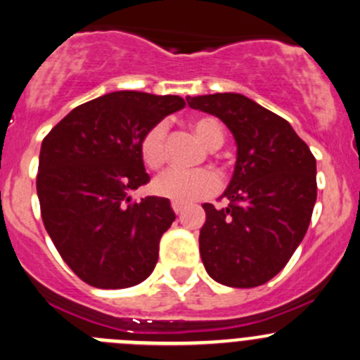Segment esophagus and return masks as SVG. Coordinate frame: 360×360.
Listing matches in <instances>:
<instances>
[{
	"mask_svg": "<svg viewBox=\"0 0 360 360\" xmlns=\"http://www.w3.org/2000/svg\"><path fill=\"white\" fill-rule=\"evenodd\" d=\"M170 207H172V210L176 212L177 215H179L181 212H183V209H184V205H183V203H176V202H172V205H170Z\"/></svg>",
	"mask_w": 360,
	"mask_h": 360,
	"instance_id": "1",
	"label": "esophagus"
}]
</instances>
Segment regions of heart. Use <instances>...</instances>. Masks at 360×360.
I'll return each mask as SVG.
<instances>
[{"label": "heart", "instance_id": "b5f03b06", "mask_svg": "<svg viewBox=\"0 0 360 360\" xmlns=\"http://www.w3.org/2000/svg\"><path fill=\"white\" fill-rule=\"evenodd\" d=\"M193 131L209 148H219L224 141V131L214 117H198L193 120ZM167 124L157 122L143 134L139 141V153L150 170L164 167L167 160ZM221 177L212 169L181 170L169 169L153 183L157 195L176 203H193L217 193Z\"/></svg>", "mask_w": 360, "mask_h": 360}]
</instances>
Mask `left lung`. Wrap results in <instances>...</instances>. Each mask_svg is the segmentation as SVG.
<instances>
[{
	"label": "left lung",
	"mask_w": 360,
	"mask_h": 360,
	"mask_svg": "<svg viewBox=\"0 0 360 360\" xmlns=\"http://www.w3.org/2000/svg\"><path fill=\"white\" fill-rule=\"evenodd\" d=\"M186 100L191 108L219 117L238 145L233 179L221 196L229 205L203 203V266L221 285H264L288 264L307 233L317 198L316 158L288 120L243 94Z\"/></svg>",
	"instance_id": "8db88e82"
}]
</instances>
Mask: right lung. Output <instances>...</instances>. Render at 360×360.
<instances>
[{
    "label": "right lung",
    "mask_w": 360,
    "mask_h": 360,
    "mask_svg": "<svg viewBox=\"0 0 360 360\" xmlns=\"http://www.w3.org/2000/svg\"><path fill=\"white\" fill-rule=\"evenodd\" d=\"M184 105L172 94L115 91L75 107L43 139L36 188L44 228L94 288H129L155 269L176 215L167 198H131L150 181L139 141Z\"/></svg>",
    "instance_id": "add662e5"
}]
</instances>
